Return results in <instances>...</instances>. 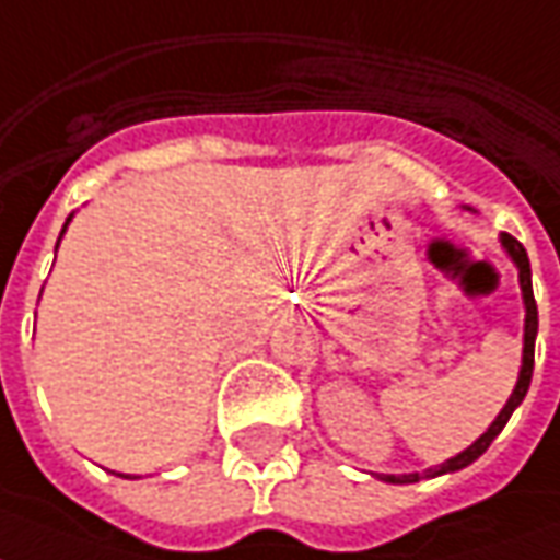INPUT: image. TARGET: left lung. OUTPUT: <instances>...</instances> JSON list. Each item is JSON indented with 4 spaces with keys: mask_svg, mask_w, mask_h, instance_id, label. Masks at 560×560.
I'll return each instance as SVG.
<instances>
[{
    "mask_svg": "<svg viewBox=\"0 0 560 560\" xmlns=\"http://www.w3.org/2000/svg\"><path fill=\"white\" fill-rule=\"evenodd\" d=\"M500 248L510 254V260L518 269V284H522V303H525V346H522V370H518V382H515V388H512L510 400L506 406L500 409L498 418L491 421V428L485 430L482 436L476 440L472 445H467L464 452H457L455 457H448L443 464H436V467H428L424 472H402V476H394V472H373L378 476L382 482L390 485H409L418 482V479H433V476H443V472H457L464 470V467H470L476 457L485 455V448L494 443V436H498L500 430L506 428V421L510 416L522 406L525 400L527 388H530V375H534V342H537V303H534V284H530V260H527L525 245L518 240H512L510 233H500Z\"/></svg>",
    "mask_w": 560,
    "mask_h": 560,
    "instance_id": "left-lung-1",
    "label": "left lung"
}]
</instances>
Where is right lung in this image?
Here are the masks:
<instances>
[{
	"mask_svg": "<svg viewBox=\"0 0 560 560\" xmlns=\"http://www.w3.org/2000/svg\"><path fill=\"white\" fill-rule=\"evenodd\" d=\"M69 221H72V214L66 218V224H62V233H66V226H69ZM62 233H60V240H62ZM60 240H57V245H60ZM124 479H136V476H124Z\"/></svg>",
	"mask_w": 560,
	"mask_h": 560,
	"instance_id": "add662e5",
	"label": "right lung"
}]
</instances>
